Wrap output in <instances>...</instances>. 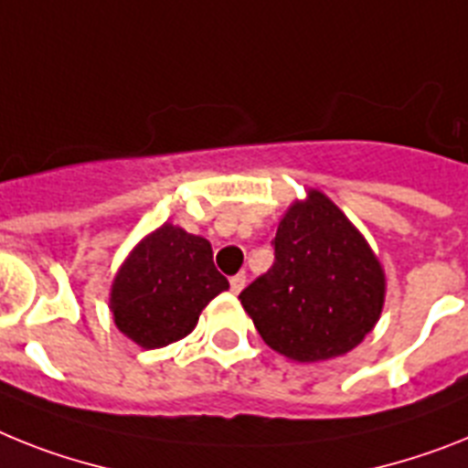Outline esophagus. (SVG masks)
Returning <instances> with one entry per match:
<instances>
[{"mask_svg": "<svg viewBox=\"0 0 468 468\" xmlns=\"http://www.w3.org/2000/svg\"><path fill=\"white\" fill-rule=\"evenodd\" d=\"M245 281H247L245 273H235V276L230 278V290H233V292L238 294L242 288H245Z\"/></svg>", "mask_w": 468, "mask_h": 468, "instance_id": "obj_1", "label": "esophagus"}]
</instances>
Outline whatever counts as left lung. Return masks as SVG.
<instances>
[{"mask_svg":"<svg viewBox=\"0 0 468 468\" xmlns=\"http://www.w3.org/2000/svg\"><path fill=\"white\" fill-rule=\"evenodd\" d=\"M271 245L273 266L240 292L264 343L294 361L356 347L378 321L386 278L343 211L312 190L290 207Z\"/></svg>","mask_w":468,"mask_h":468,"instance_id":"8db88e82","label":"left lung"}]
</instances>
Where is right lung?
I'll use <instances>...</instances> for the list:
<instances>
[{
	"mask_svg": "<svg viewBox=\"0 0 468 468\" xmlns=\"http://www.w3.org/2000/svg\"><path fill=\"white\" fill-rule=\"evenodd\" d=\"M223 290L228 281L216 271L209 242L166 223L121 266L112 290L113 321L140 347H164L186 337Z\"/></svg>",
	"mask_w": 468,
	"mask_h": 468,
	"instance_id": "1",
	"label": "right lung"
}]
</instances>
